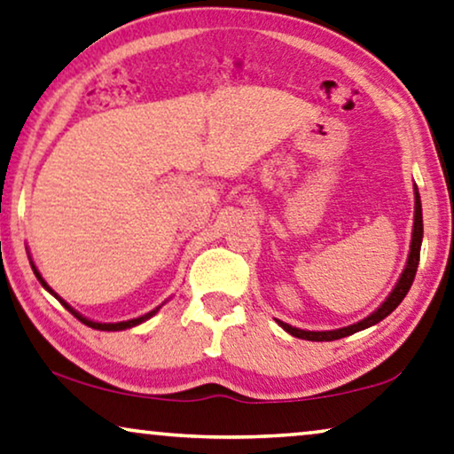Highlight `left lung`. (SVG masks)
Instances as JSON below:
<instances>
[{"label":"left lung","mask_w":454,"mask_h":454,"mask_svg":"<svg viewBox=\"0 0 454 454\" xmlns=\"http://www.w3.org/2000/svg\"><path fill=\"white\" fill-rule=\"evenodd\" d=\"M414 193H416V212H414V232H411V245H410V256H408V265H405L403 273L400 277V281H397V286L394 292L389 294L387 300L383 301V306L375 309L373 314L369 317H364V320L353 324V326H347V328H338V330H326V333H312V330H300V328H294L289 326V324L277 320V324L289 333L295 338H303V340H314V342H324V340H338V338H344V336H350L358 333V330H364L369 326H373V324L381 322L383 317H387L394 309L400 306L402 300L405 295H408L411 283H414V277H416V270H418V262H420V247H422V234H424V226H422V204H420V193H418V187H414Z\"/></svg>","instance_id":"8db88e82"}]
</instances>
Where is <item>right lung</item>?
I'll return each mask as SVG.
<instances>
[{"instance_id":"obj_1","label":"right lung","mask_w":454,"mask_h":454,"mask_svg":"<svg viewBox=\"0 0 454 454\" xmlns=\"http://www.w3.org/2000/svg\"><path fill=\"white\" fill-rule=\"evenodd\" d=\"M32 269H34V275H36L38 277V281H40V286H43L44 289H49V292L54 295V297H59L57 294H54L52 292V289L49 287V286H46V281L43 279V277H40V273H38V270H36V267H34L32 265ZM59 300H60V297H59ZM60 303H63V306L67 308V309H69V312L73 314V316H75L77 317V320H81V322H83L85 324V326H90V328H96V330H107V333H110V330H126V328H132V326H137V324H140V322H145V320H148V317H151V316H154V314H157V309H153V312H148V314H145V316H140V317H134V320H128V322H118V324H99V322H91V320H87V317H83V316H81V314H77L75 312V309H73L71 306H67V303L63 301V300H60Z\"/></svg>"}]
</instances>
